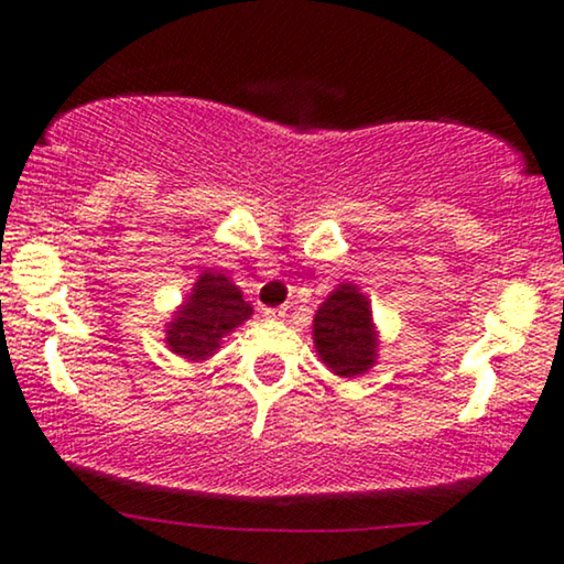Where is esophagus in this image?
Instances as JSON below:
<instances>
[{"label":"esophagus","mask_w":564,"mask_h":564,"mask_svg":"<svg viewBox=\"0 0 564 564\" xmlns=\"http://www.w3.org/2000/svg\"><path fill=\"white\" fill-rule=\"evenodd\" d=\"M262 318L270 321V323H278L286 318V307H264L262 310Z\"/></svg>","instance_id":"obj_1"}]
</instances>
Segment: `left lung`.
<instances>
[{"instance_id":"left-lung-1","label":"left lung","mask_w":564,"mask_h":564,"mask_svg":"<svg viewBox=\"0 0 564 564\" xmlns=\"http://www.w3.org/2000/svg\"><path fill=\"white\" fill-rule=\"evenodd\" d=\"M313 345L334 377L358 379L379 360V328L368 296L355 283H339L315 310Z\"/></svg>"}]
</instances>
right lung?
<instances>
[{
  "label": "right lung",
  "instance_id": "add662e5",
  "mask_svg": "<svg viewBox=\"0 0 564 564\" xmlns=\"http://www.w3.org/2000/svg\"><path fill=\"white\" fill-rule=\"evenodd\" d=\"M254 313L243 291L225 273L206 270L166 321L164 341L187 364H204Z\"/></svg>",
  "mask_w": 564,
  "mask_h": 564
}]
</instances>
